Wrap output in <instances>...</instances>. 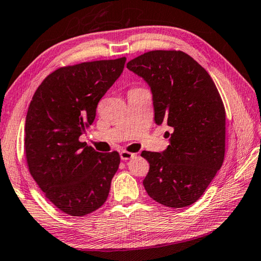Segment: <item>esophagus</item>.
<instances>
[{"mask_svg": "<svg viewBox=\"0 0 261 261\" xmlns=\"http://www.w3.org/2000/svg\"><path fill=\"white\" fill-rule=\"evenodd\" d=\"M134 157H135V153L126 151V150H123V151L120 152V158L122 159V161H128V159H132Z\"/></svg>", "mask_w": 261, "mask_h": 261, "instance_id": "34e87169", "label": "esophagus"}]
</instances>
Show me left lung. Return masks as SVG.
Wrapping results in <instances>:
<instances>
[{
    "label": "left lung",
    "mask_w": 261,
    "mask_h": 261,
    "mask_svg": "<svg viewBox=\"0 0 261 261\" xmlns=\"http://www.w3.org/2000/svg\"><path fill=\"white\" fill-rule=\"evenodd\" d=\"M127 68L151 87L157 125L173 129L165 151L141 153L150 165L144 188L165 206H189L204 194L225 158L221 96L206 70L181 50H151L128 62Z\"/></svg>",
    "instance_id": "1"
}]
</instances>
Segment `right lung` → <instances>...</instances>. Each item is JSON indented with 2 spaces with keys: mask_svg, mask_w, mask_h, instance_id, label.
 <instances>
[{
  "mask_svg": "<svg viewBox=\"0 0 261 261\" xmlns=\"http://www.w3.org/2000/svg\"><path fill=\"white\" fill-rule=\"evenodd\" d=\"M126 57L59 67L35 90L27 111L24 151L29 171L55 206L84 217L105 203L120 156L80 142L96 108L122 73Z\"/></svg>",
  "mask_w": 261,
  "mask_h": 261,
  "instance_id": "add662e5",
  "label": "right lung"
}]
</instances>
